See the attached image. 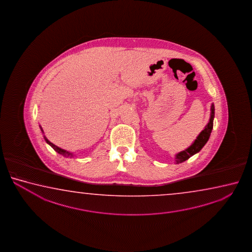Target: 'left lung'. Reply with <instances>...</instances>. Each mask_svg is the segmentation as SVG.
Masks as SVG:
<instances>
[{"label": "left lung", "instance_id": "left-lung-1", "mask_svg": "<svg viewBox=\"0 0 252 252\" xmlns=\"http://www.w3.org/2000/svg\"><path fill=\"white\" fill-rule=\"evenodd\" d=\"M214 104H212L209 123L205 126V129L202 130V132L198 135V137H196V140L194 141V143L189 147L188 149L184 150L179 154H176V156H175L176 164H179V163L184 162L185 160H187L188 158H190L196 153H198L204 147V145L207 143V141L209 139L210 135H211L212 129L214 127Z\"/></svg>", "mask_w": 252, "mask_h": 252}]
</instances>
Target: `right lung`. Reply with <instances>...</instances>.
Returning a JSON list of instances; mask_svg holds the SVG:
<instances>
[{"instance_id": "obj_1", "label": "right lung", "mask_w": 252, "mask_h": 252, "mask_svg": "<svg viewBox=\"0 0 252 252\" xmlns=\"http://www.w3.org/2000/svg\"><path fill=\"white\" fill-rule=\"evenodd\" d=\"M40 129H41V131L43 132V129L41 127H40ZM44 138H45V140H46V142H47V144L48 145H50L51 146L52 148L53 149L55 150L56 152H57L58 154H62V155H63L64 157H73V154H71V153H68V152H67V151H65V150L62 149V148H60V147H58V146H56V145H54L53 143H51L50 141L47 140V138H46V137H44Z\"/></svg>"}]
</instances>
